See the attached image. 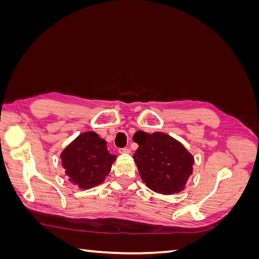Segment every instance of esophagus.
<instances>
[{
    "mask_svg": "<svg viewBox=\"0 0 259 259\" xmlns=\"http://www.w3.org/2000/svg\"><path fill=\"white\" fill-rule=\"evenodd\" d=\"M119 153H131V149L128 147L119 149Z\"/></svg>",
    "mask_w": 259,
    "mask_h": 259,
    "instance_id": "obj_1",
    "label": "esophagus"
}]
</instances>
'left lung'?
Listing matches in <instances>:
<instances>
[{"mask_svg":"<svg viewBox=\"0 0 259 259\" xmlns=\"http://www.w3.org/2000/svg\"><path fill=\"white\" fill-rule=\"evenodd\" d=\"M133 139L139 146L134 154L135 163L149 189L161 194L183 191L192 174L194 160L191 153L176 139L161 132L147 134L138 131Z\"/></svg>","mask_w":259,"mask_h":259,"instance_id":"1","label":"left lung"}]
</instances>
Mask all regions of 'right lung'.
<instances>
[{"mask_svg": "<svg viewBox=\"0 0 259 259\" xmlns=\"http://www.w3.org/2000/svg\"><path fill=\"white\" fill-rule=\"evenodd\" d=\"M69 182L81 189L101 184L111 169L116 156L107 149V143L94 132L77 136L60 154Z\"/></svg>", "mask_w": 259, "mask_h": 259, "instance_id": "add662e5", "label": "right lung"}]
</instances>
